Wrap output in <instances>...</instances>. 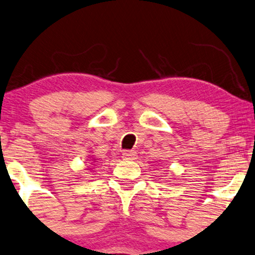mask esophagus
Masks as SVG:
<instances>
[{"label":"esophagus","instance_id":"1","mask_svg":"<svg viewBox=\"0 0 255 255\" xmlns=\"http://www.w3.org/2000/svg\"><path fill=\"white\" fill-rule=\"evenodd\" d=\"M122 158L127 159V161H134L136 159V152L134 150H126L122 152Z\"/></svg>","mask_w":255,"mask_h":255}]
</instances>
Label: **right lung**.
<instances>
[{
    "label": "right lung",
    "instance_id": "obj_1",
    "mask_svg": "<svg viewBox=\"0 0 255 255\" xmlns=\"http://www.w3.org/2000/svg\"><path fill=\"white\" fill-rule=\"evenodd\" d=\"M96 159H97V158H93V159H92V161H94V162H96Z\"/></svg>",
    "mask_w": 255,
    "mask_h": 255
}]
</instances>
